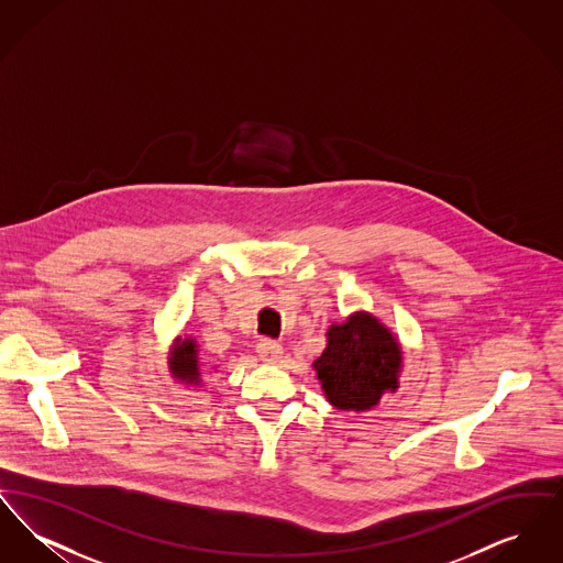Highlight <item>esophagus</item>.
Segmentation results:
<instances>
[{
  "label": "esophagus",
  "instance_id": "34e87169",
  "mask_svg": "<svg viewBox=\"0 0 563 563\" xmlns=\"http://www.w3.org/2000/svg\"><path fill=\"white\" fill-rule=\"evenodd\" d=\"M257 356H260L264 363L274 365V363H278V358L283 356V346H280L278 342H272V340H262V342L257 344Z\"/></svg>",
  "mask_w": 563,
  "mask_h": 563
}]
</instances>
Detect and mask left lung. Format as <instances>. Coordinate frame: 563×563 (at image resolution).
Segmentation results:
<instances>
[{"mask_svg": "<svg viewBox=\"0 0 563 563\" xmlns=\"http://www.w3.org/2000/svg\"><path fill=\"white\" fill-rule=\"evenodd\" d=\"M324 399L340 411H369L399 390L402 349L390 327L367 310L327 329V346L312 363Z\"/></svg>", "mask_w": 563, "mask_h": 563, "instance_id": "obj_1", "label": "left lung"}]
</instances>
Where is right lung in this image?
Returning a JSON list of instances; mask_svg holds the SVG:
<instances>
[{
	"instance_id": "1",
	"label": "right lung",
	"mask_w": 563,
	"mask_h": 563,
	"mask_svg": "<svg viewBox=\"0 0 563 563\" xmlns=\"http://www.w3.org/2000/svg\"><path fill=\"white\" fill-rule=\"evenodd\" d=\"M168 374L170 377L186 386V388H202V377H205V365H202V354H200V344L191 335H177L168 350Z\"/></svg>"
}]
</instances>
